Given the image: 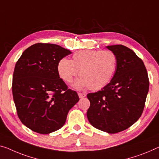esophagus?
<instances>
[{
  "label": "esophagus",
  "instance_id": "1",
  "mask_svg": "<svg viewBox=\"0 0 159 159\" xmlns=\"http://www.w3.org/2000/svg\"><path fill=\"white\" fill-rule=\"evenodd\" d=\"M78 95H79V98H84V97L86 96V94L84 93H78Z\"/></svg>",
  "mask_w": 159,
  "mask_h": 159
}]
</instances>
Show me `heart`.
<instances>
[{"mask_svg":"<svg viewBox=\"0 0 159 159\" xmlns=\"http://www.w3.org/2000/svg\"><path fill=\"white\" fill-rule=\"evenodd\" d=\"M116 63V57L110 51L80 50L74 53L72 60L61 58L58 63L57 71L67 84L72 83L80 73L81 76L75 81V87L78 89L89 87L92 91H97L110 82Z\"/></svg>","mask_w":159,"mask_h":159,"instance_id":"heart-1","label":"heart"}]
</instances>
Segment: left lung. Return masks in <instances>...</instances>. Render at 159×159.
<instances>
[{"label":"left lung","mask_w":159,"mask_h":159,"mask_svg":"<svg viewBox=\"0 0 159 159\" xmlns=\"http://www.w3.org/2000/svg\"><path fill=\"white\" fill-rule=\"evenodd\" d=\"M115 54L116 68L111 82L101 91L87 95L90 124L101 131L116 134L127 129L143 113L149 89L143 61L126 46L106 47Z\"/></svg>","instance_id":"obj_1"}]
</instances>
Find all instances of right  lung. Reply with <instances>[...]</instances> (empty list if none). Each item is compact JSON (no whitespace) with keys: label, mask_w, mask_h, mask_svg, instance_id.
Returning a JSON list of instances; mask_svg holds the SVG:
<instances>
[{"label":"right lung","mask_w":159,"mask_h":159,"mask_svg":"<svg viewBox=\"0 0 159 159\" xmlns=\"http://www.w3.org/2000/svg\"><path fill=\"white\" fill-rule=\"evenodd\" d=\"M70 53L58 45L39 43L25 49L16 62L13 101L19 119L32 131L48 134L60 129L79 100L57 71L58 61Z\"/></svg>","instance_id":"right-lung-1"}]
</instances>
